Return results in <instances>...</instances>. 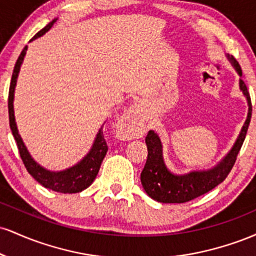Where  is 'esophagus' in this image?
<instances>
[{
  "label": "esophagus",
  "instance_id": "esophagus-1",
  "mask_svg": "<svg viewBox=\"0 0 256 256\" xmlns=\"http://www.w3.org/2000/svg\"><path fill=\"white\" fill-rule=\"evenodd\" d=\"M143 124H144V119H143L142 108L140 104H134L128 108L120 118L119 132L122 134V137L132 138L140 134Z\"/></svg>",
  "mask_w": 256,
  "mask_h": 256
}]
</instances>
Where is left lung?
<instances>
[{
  "mask_svg": "<svg viewBox=\"0 0 256 256\" xmlns=\"http://www.w3.org/2000/svg\"><path fill=\"white\" fill-rule=\"evenodd\" d=\"M230 60L238 74L242 76L240 64L232 58H230ZM240 88L248 101V118H246L242 131H240L231 152L226 155L224 160L218 166L210 171L192 172L184 176L173 174L167 170L165 162H164L162 146H161L160 138L154 131L148 132L146 137L148 158H146L144 168L140 173V182H142L146 192L152 200L162 202V204H184V202L192 201V200L210 192L216 185L225 180L236 162L237 155H238L246 140V134L252 118L250 95H249L246 85L242 79H240Z\"/></svg>",
  "mask_w": 256,
  "mask_h": 256,
  "instance_id": "1",
  "label": "left lung"
}]
</instances>
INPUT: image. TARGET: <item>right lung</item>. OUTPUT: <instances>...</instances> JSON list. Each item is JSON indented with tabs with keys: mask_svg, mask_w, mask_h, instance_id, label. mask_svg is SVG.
<instances>
[{
	"mask_svg": "<svg viewBox=\"0 0 256 256\" xmlns=\"http://www.w3.org/2000/svg\"><path fill=\"white\" fill-rule=\"evenodd\" d=\"M56 22L54 19L52 22H49L46 28L42 30L38 31L31 40H36L37 37H40L42 34H46L49 28H52V24ZM28 50V46L22 49V54L18 58L16 66H14L13 74H12L10 85V94H8V113H10V126L12 134H13L14 140H16L18 149H19L20 158H22V162L28 170V172L34 177L40 184H42L46 189L54 190V192H62V194H73L83 192L88 186H90L91 183L95 180L96 176H98L100 167H101L102 161L108 152V146L106 143L104 131H98V136H96L95 142H94L92 148L90 149L89 154L85 156L80 162L77 165L71 167L68 170H64L61 172H50L46 171V168L40 167L36 161L34 160L28 154V149L24 146L22 137H20L19 132H18L16 125V118H14V110H13V98H14V89H16L18 73H19L20 66H22V60Z\"/></svg>",
	"mask_w": 256,
	"mask_h": 256,
	"instance_id": "1",
	"label": "right lung"
}]
</instances>
